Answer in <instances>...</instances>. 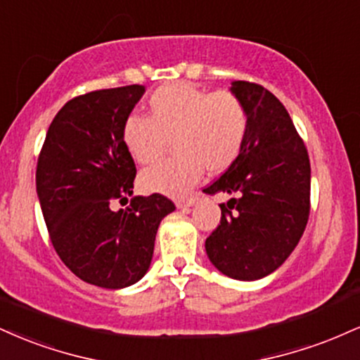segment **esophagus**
Here are the masks:
<instances>
[{
    "instance_id": "obj_1",
    "label": "esophagus",
    "mask_w": 360,
    "mask_h": 360,
    "mask_svg": "<svg viewBox=\"0 0 360 360\" xmlns=\"http://www.w3.org/2000/svg\"><path fill=\"white\" fill-rule=\"evenodd\" d=\"M194 201H196V196H189V198H177L176 200V206L177 208H188V206H193Z\"/></svg>"
}]
</instances>
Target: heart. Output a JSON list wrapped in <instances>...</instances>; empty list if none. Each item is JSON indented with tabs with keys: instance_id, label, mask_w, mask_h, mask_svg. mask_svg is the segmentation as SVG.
Returning a JSON list of instances; mask_svg holds the SVG:
<instances>
[{
	"instance_id": "heart-1",
	"label": "heart",
	"mask_w": 360,
	"mask_h": 360,
	"mask_svg": "<svg viewBox=\"0 0 360 360\" xmlns=\"http://www.w3.org/2000/svg\"><path fill=\"white\" fill-rule=\"evenodd\" d=\"M150 117L130 115L122 128L127 150L139 164H154L169 140L176 154L147 169L140 186L148 193L181 196L198 183L205 167L226 171L240 155L249 130L245 103L233 91H206L188 82L167 84L148 100Z\"/></svg>"
}]
</instances>
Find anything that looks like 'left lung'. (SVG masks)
Listing matches in <instances>:
<instances>
[{"mask_svg": "<svg viewBox=\"0 0 360 360\" xmlns=\"http://www.w3.org/2000/svg\"><path fill=\"white\" fill-rule=\"evenodd\" d=\"M245 103L249 130L237 160L203 193H226L220 225L206 238L210 260L238 281L274 272L298 245L309 217L308 150L289 113L271 91L235 81Z\"/></svg>", "mask_w": 360, "mask_h": 360, "instance_id": "8db88e82", "label": "left lung"}]
</instances>
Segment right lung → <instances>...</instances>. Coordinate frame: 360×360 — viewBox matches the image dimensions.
I'll return each instance as SVG.
<instances>
[{
    "instance_id": "add662e5",
    "label": "right lung",
    "mask_w": 360,
    "mask_h": 360,
    "mask_svg": "<svg viewBox=\"0 0 360 360\" xmlns=\"http://www.w3.org/2000/svg\"><path fill=\"white\" fill-rule=\"evenodd\" d=\"M146 88L91 91L52 120L37 162V194L62 262L94 286L122 289L146 276L160 220L176 206L162 194L131 198L135 162L122 128Z\"/></svg>"
}]
</instances>
